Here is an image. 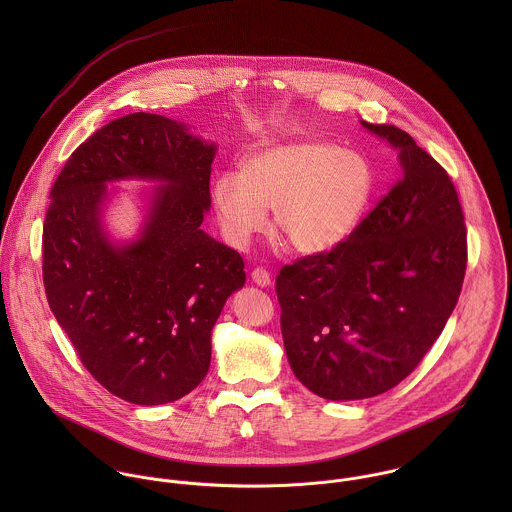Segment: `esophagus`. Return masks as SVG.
Listing matches in <instances>:
<instances>
[{
    "mask_svg": "<svg viewBox=\"0 0 512 512\" xmlns=\"http://www.w3.org/2000/svg\"><path fill=\"white\" fill-rule=\"evenodd\" d=\"M252 282L260 288H268L272 284V278H270V272L264 270V268H254L252 270Z\"/></svg>",
    "mask_w": 512,
    "mask_h": 512,
    "instance_id": "obj_1",
    "label": "esophagus"
}]
</instances>
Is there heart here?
<instances>
[{
  "instance_id": "heart-1",
  "label": "heart",
  "mask_w": 512,
  "mask_h": 512,
  "mask_svg": "<svg viewBox=\"0 0 512 512\" xmlns=\"http://www.w3.org/2000/svg\"><path fill=\"white\" fill-rule=\"evenodd\" d=\"M374 171L365 155L331 142L297 138L252 149L238 173H222L211 199L226 238L246 246L274 209L276 234L299 254L343 242L365 215Z\"/></svg>"
}]
</instances>
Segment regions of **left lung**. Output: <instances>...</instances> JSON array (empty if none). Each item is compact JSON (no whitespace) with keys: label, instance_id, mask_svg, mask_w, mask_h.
<instances>
[{"label":"left lung","instance_id":"left-lung-1","mask_svg":"<svg viewBox=\"0 0 512 512\" xmlns=\"http://www.w3.org/2000/svg\"><path fill=\"white\" fill-rule=\"evenodd\" d=\"M363 126L398 147L400 181L343 242L276 278L293 374L327 400L372 398L402 382L441 335L467 268L447 171L404 130Z\"/></svg>","mask_w":512,"mask_h":512}]
</instances>
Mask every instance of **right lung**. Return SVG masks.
Returning a JSON list of instances; mask_svg holds the SVG:
<instances>
[{"instance_id": "right-lung-1", "label": "right lung", "mask_w": 512, "mask_h": 512, "mask_svg": "<svg viewBox=\"0 0 512 512\" xmlns=\"http://www.w3.org/2000/svg\"><path fill=\"white\" fill-rule=\"evenodd\" d=\"M217 146L165 116L112 120L76 147L51 189L43 226L47 301L84 368L114 396L157 406L183 398L211 365V331L244 286L242 256L211 238ZM162 187L140 239L112 245L101 228L105 183Z\"/></svg>"}]
</instances>
